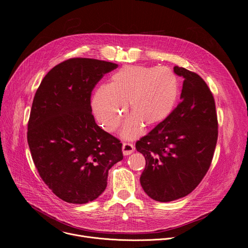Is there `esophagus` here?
<instances>
[{
	"instance_id": "1",
	"label": "esophagus",
	"mask_w": 248,
	"mask_h": 248,
	"mask_svg": "<svg viewBox=\"0 0 248 248\" xmlns=\"http://www.w3.org/2000/svg\"><path fill=\"white\" fill-rule=\"evenodd\" d=\"M122 149H123V154L124 156H126V155H130L134 151V146L131 143L124 142L123 144V148Z\"/></svg>"
}]
</instances>
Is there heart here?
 Returning a JSON list of instances; mask_svg holds the SVG:
<instances>
[{
  "label": "heart",
  "mask_w": 248,
  "mask_h": 248,
  "mask_svg": "<svg viewBox=\"0 0 248 248\" xmlns=\"http://www.w3.org/2000/svg\"><path fill=\"white\" fill-rule=\"evenodd\" d=\"M180 96L178 77L169 68L124 65L110 78L107 86L100 87L91 102L92 110L103 128L116 131L127 111L130 117L122 135L134 139L143 126L156 127L172 113Z\"/></svg>",
  "instance_id": "1"
}]
</instances>
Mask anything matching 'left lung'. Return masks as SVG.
Segmentation results:
<instances>
[{
    "mask_svg": "<svg viewBox=\"0 0 248 248\" xmlns=\"http://www.w3.org/2000/svg\"><path fill=\"white\" fill-rule=\"evenodd\" d=\"M185 78L182 101L170 116L135 144L146 165L140 184L146 194L169 202L189 194L208 171L218 139L215 100L197 74L174 66Z\"/></svg>",
    "mask_w": 248,
    "mask_h": 248,
    "instance_id": "obj_1",
    "label": "left lung"
}]
</instances>
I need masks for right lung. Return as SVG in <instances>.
Returning a JSON list of instances; mask_svg holds the SVG:
<instances>
[{
    "mask_svg": "<svg viewBox=\"0 0 248 248\" xmlns=\"http://www.w3.org/2000/svg\"><path fill=\"white\" fill-rule=\"evenodd\" d=\"M118 64L68 59L45 76L35 93L27 142L41 179L62 200L84 204L107 186L109 170L124 156L121 141L95 123L91 93Z\"/></svg>",
    "mask_w": 248,
    "mask_h": 248,
    "instance_id": "add662e5",
    "label": "right lung"
}]
</instances>
